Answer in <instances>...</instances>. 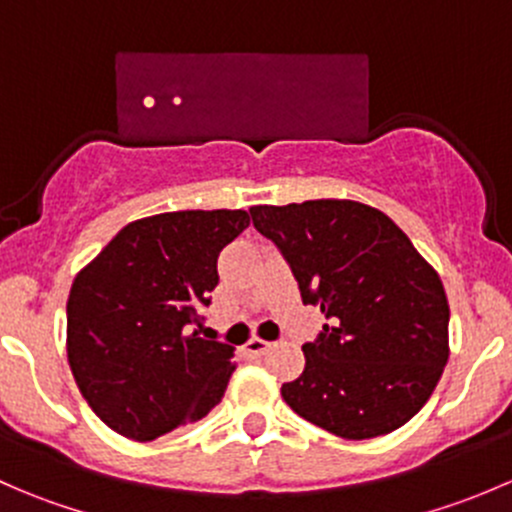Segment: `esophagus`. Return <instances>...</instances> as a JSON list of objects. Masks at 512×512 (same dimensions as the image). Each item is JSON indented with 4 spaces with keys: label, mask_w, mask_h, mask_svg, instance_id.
Listing matches in <instances>:
<instances>
[{
    "label": "esophagus",
    "mask_w": 512,
    "mask_h": 512,
    "mask_svg": "<svg viewBox=\"0 0 512 512\" xmlns=\"http://www.w3.org/2000/svg\"><path fill=\"white\" fill-rule=\"evenodd\" d=\"M270 347H272V342H265V339H260V337H252L250 342L245 344V352L252 356H262L265 352H270Z\"/></svg>",
    "instance_id": "34e87169"
}]
</instances>
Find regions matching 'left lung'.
<instances>
[{
	"mask_svg": "<svg viewBox=\"0 0 512 512\" xmlns=\"http://www.w3.org/2000/svg\"><path fill=\"white\" fill-rule=\"evenodd\" d=\"M252 225L287 260L304 304L327 324L282 384L289 409L347 441L414 418L448 361L441 277L389 215L354 200L255 205Z\"/></svg>",
	"mask_w": 512,
	"mask_h": 512,
	"instance_id": "left-lung-1",
	"label": "left lung"
}]
</instances>
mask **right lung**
Segmentation results:
<instances>
[{"label": "right lung", "mask_w": 512, "mask_h": 512, "mask_svg": "<svg viewBox=\"0 0 512 512\" xmlns=\"http://www.w3.org/2000/svg\"><path fill=\"white\" fill-rule=\"evenodd\" d=\"M245 210H180L128 223L76 275L66 352L81 396L121 436L153 441L220 404L235 347L200 337L218 255Z\"/></svg>", "instance_id": "obj_1"}]
</instances>
